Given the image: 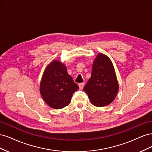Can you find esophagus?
<instances>
[{
	"instance_id": "obj_1",
	"label": "esophagus",
	"mask_w": 152,
	"mask_h": 152,
	"mask_svg": "<svg viewBox=\"0 0 152 152\" xmlns=\"http://www.w3.org/2000/svg\"><path fill=\"white\" fill-rule=\"evenodd\" d=\"M84 86V83H80V84H79V87L80 89H83Z\"/></svg>"
}]
</instances>
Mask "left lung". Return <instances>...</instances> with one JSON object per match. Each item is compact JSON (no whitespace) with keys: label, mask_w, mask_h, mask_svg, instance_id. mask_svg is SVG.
<instances>
[{"label":"left lung","mask_w":152,"mask_h":152,"mask_svg":"<svg viewBox=\"0 0 152 152\" xmlns=\"http://www.w3.org/2000/svg\"><path fill=\"white\" fill-rule=\"evenodd\" d=\"M118 90L114 67L110 58L99 53L93 62L91 77L84 91L93 105L105 107L113 102Z\"/></svg>","instance_id":"8db88e82"}]
</instances>
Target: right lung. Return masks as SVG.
<instances>
[{"label": "right lung", "mask_w": 152, "mask_h": 152, "mask_svg": "<svg viewBox=\"0 0 152 152\" xmlns=\"http://www.w3.org/2000/svg\"><path fill=\"white\" fill-rule=\"evenodd\" d=\"M79 89L68 75L66 67L54 60L45 69L40 84V92L50 107L61 109L70 103L73 93Z\"/></svg>", "instance_id": "1"}]
</instances>
